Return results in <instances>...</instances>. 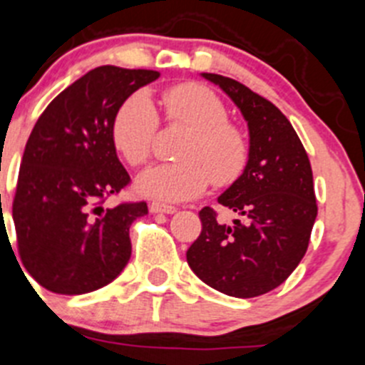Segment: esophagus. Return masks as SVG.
I'll return each mask as SVG.
<instances>
[{
	"instance_id": "1",
	"label": "esophagus",
	"mask_w": 365,
	"mask_h": 365,
	"mask_svg": "<svg viewBox=\"0 0 365 365\" xmlns=\"http://www.w3.org/2000/svg\"><path fill=\"white\" fill-rule=\"evenodd\" d=\"M149 210L151 212H162V214H175L176 207L173 205H163V203H149Z\"/></svg>"
}]
</instances>
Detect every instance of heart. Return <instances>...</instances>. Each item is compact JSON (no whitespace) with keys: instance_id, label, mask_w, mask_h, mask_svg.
<instances>
[{"instance_id":"b5f03b06","label":"heart","mask_w":365,"mask_h":365,"mask_svg":"<svg viewBox=\"0 0 365 365\" xmlns=\"http://www.w3.org/2000/svg\"><path fill=\"white\" fill-rule=\"evenodd\" d=\"M167 120L192 129L180 149L182 162L158 163L145 169L135 182L136 192L162 203L198 198L214 180L229 185L243 175L248 163V138L229 122L225 102L202 84H180L162 97ZM158 133V113L145 91L129 95L115 113L111 136L129 165L149 160Z\"/></svg>"}]
</instances>
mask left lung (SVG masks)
<instances>
[{
    "label": "left lung",
    "instance_id": "left-lung-1",
    "mask_svg": "<svg viewBox=\"0 0 365 365\" xmlns=\"http://www.w3.org/2000/svg\"><path fill=\"white\" fill-rule=\"evenodd\" d=\"M240 108L248 125V163L217 198L240 216L220 223L210 207L200 210L202 234L187 250L190 270L230 297L250 299L290 277L308 250L317 217L309 158L290 120L237 81L202 73Z\"/></svg>",
    "mask_w": 365,
    "mask_h": 365
}]
</instances>
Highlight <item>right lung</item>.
<instances>
[{"label":"right lung","mask_w":365,"mask_h":365,"mask_svg":"<svg viewBox=\"0 0 365 365\" xmlns=\"http://www.w3.org/2000/svg\"><path fill=\"white\" fill-rule=\"evenodd\" d=\"M158 77L155 70L98 66L37 118L23 153L12 217L23 264L46 290L88 294L110 284L128 264L129 227L148 214V205L104 207L129 183L111 122L129 95Z\"/></svg>","instance_id":"obj_1"}]
</instances>
